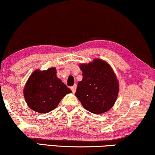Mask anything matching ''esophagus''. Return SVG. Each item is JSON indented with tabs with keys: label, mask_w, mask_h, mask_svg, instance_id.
Returning a JSON list of instances; mask_svg holds the SVG:
<instances>
[{
	"label": "esophagus",
	"mask_w": 155,
	"mask_h": 155,
	"mask_svg": "<svg viewBox=\"0 0 155 155\" xmlns=\"http://www.w3.org/2000/svg\"><path fill=\"white\" fill-rule=\"evenodd\" d=\"M71 90L72 92L74 93L76 92V90H77V85H74V86H73L72 87H71Z\"/></svg>",
	"instance_id": "obj_1"
}]
</instances>
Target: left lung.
I'll return each instance as SVG.
<instances>
[{
  "label": "left lung",
  "mask_w": 155,
  "mask_h": 155,
  "mask_svg": "<svg viewBox=\"0 0 155 155\" xmlns=\"http://www.w3.org/2000/svg\"><path fill=\"white\" fill-rule=\"evenodd\" d=\"M83 79L78 83L75 95L84 107L93 114L110 110L116 102L119 83L111 67L104 61L80 65Z\"/></svg>",
  "instance_id": "8db88e82"
}]
</instances>
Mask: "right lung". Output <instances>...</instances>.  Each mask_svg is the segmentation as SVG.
Here are the masks:
<instances>
[{
  "mask_svg": "<svg viewBox=\"0 0 155 155\" xmlns=\"http://www.w3.org/2000/svg\"><path fill=\"white\" fill-rule=\"evenodd\" d=\"M70 93V89L57 77L55 67L47 71H35L24 90L28 106L40 113H48L53 110L61 100Z\"/></svg>",
  "mask_w": 155,
  "mask_h": 155,
  "instance_id": "add662e5",
  "label": "right lung"
}]
</instances>
